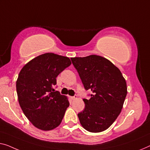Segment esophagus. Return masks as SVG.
I'll return each mask as SVG.
<instances>
[{"label": "esophagus", "instance_id": "esophagus-1", "mask_svg": "<svg viewBox=\"0 0 150 150\" xmlns=\"http://www.w3.org/2000/svg\"><path fill=\"white\" fill-rule=\"evenodd\" d=\"M77 96H72L71 97V99H72L73 100H75V99H77Z\"/></svg>", "mask_w": 150, "mask_h": 150}]
</instances>
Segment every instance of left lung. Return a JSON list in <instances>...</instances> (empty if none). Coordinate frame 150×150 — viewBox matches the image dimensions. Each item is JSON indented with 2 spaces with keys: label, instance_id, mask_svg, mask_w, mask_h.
<instances>
[{
  "label": "left lung",
  "instance_id": "left-lung-1",
  "mask_svg": "<svg viewBox=\"0 0 150 150\" xmlns=\"http://www.w3.org/2000/svg\"><path fill=\"white\" fill-rule=\"evenodd\" d=\"M90 99H83L84 110L77 115L80 123L91 133L110 127L121 112L127 93L120 71L109 60L98 55L71 58Z\"/></svg>",
  "mask_w": 150,
  "mask_h": 150
}]
</instances>
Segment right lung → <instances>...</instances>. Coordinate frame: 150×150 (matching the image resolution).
Here are the masks:
<instances>
[{
	"label": "right lung",
	"instance_id": "right-lung-1",
	"mask_svg": "<svg viewBox=\"0 0 150 150\" xmlns=\"http://www.w3.org/2000/svg\"><path fill=\"white\" fill-rule=\"evenodd\" d=\"M71 64L69 58L48 52L28 62L19 72L16 81L19 103L38 129L50 131L62 122L69 102L53 88L57 76Z\"/></svg>",
	"mask_w": 150,
	"mask_h": 150
}]
</instances>
